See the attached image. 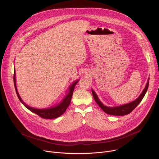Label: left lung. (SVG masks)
<instances>
[{
  "mask_svg": "<svg viewBox=\"0 0 159 159\" xmlns=\"http://www.w3.org/2000/svg\"><path fill=\"white\" fill-rule=\"evenodd\" d=\"M148 84H149V82L148 81V82L145 86V88L143 90L142 93L135 101H134L130 103H128V104H126L125 105H122V106H117V107H107V106H104L99 101L98 96L94 92L93 90H92V93H93L94 99L95 101L96 102V103L99 106V107L106 113H107V114L110 115H114V116H124V115L129 114V113L140 104V102L142 101V100L143 99V97L145 96V95L147 93V90L148 87Z\"/></svg>",
  "mask_w": 159,
  "mask_h": 159,
  "instance_id": "obj_1",
  "label": "left lung"
}]
</instances>
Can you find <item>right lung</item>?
Segmentation results:
<instances>
[{"label":"right lung","instance_id":"obj_1","mask_svg":"<svg viewBox=\"0 0 159 159\" xmlns=\"http://www.w3.org/2000/svg\"><path fill=\"white\" fill-rule=\"evenodd\" d=\"M77 82H78V80L75 81L70 86V87L69 89V90H69V93L68 94V95L65 97V98L63 100V101L59 105H58L57 106L53 107L48 108V109H34V108H33V107H31L28 106V105H26L23 101H22L20 97L19 96V95L18 94L17 90V88H16L15 70H14V84L16 92V94H17V96L19 99L22 102V104H23L26 108H28L31 112L35 113L36 115H38L39 116H40L41 118H44V119H53V118H58V117H59L60 116H61V115H62L63 114V113L65 112L66 109H67V107H69V106L70 104L72 97V94H73V92H74V90L75 86V85L77 84Z\"/></svg>","mask_w":159,"mask_h":159}]
</instances>
